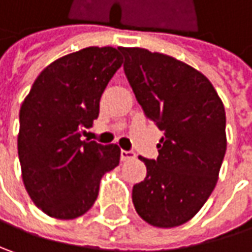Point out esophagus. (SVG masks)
I'll list each match as a JSON object with an SVG mask.
<instances>
[{
  "label": "esophagus",
  "instance_id": "1",
  "mask_svg": "<svg viewBox=\"0 0 252 252\" xmlns=\"http://www.w3.org/2000/svg\"><path fill=\"white\" fill-rule=\"evenodd\" d=\"M135 157V153L131 151V150H121V160L126 161V160H131Z\"/></svg>",
  "mask_w": 252,
  "mask_h": 252
}]
</instances>
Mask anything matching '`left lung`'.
Wrapping results in <instances>:
<instances>
[{
	"label": "left lung",
	"instance_id": "obj_1",
	"mask_svg": "<svg viewBox=\"0 0 252 252\" xmlns=\"http://www.w3.org/2000/svg\"><path fill=\"white\" fill-rule=\"evenodd\" d=\"M120 50L144 115L163 131L158 157H138L147 176L132 188L134 208L150 225L179 226L199 212L217 185L226 151L223 103L189 64L140 47Z\"/></svg>",
	"mask_w": 252,
	"mask_h": 252
}]
</instances>
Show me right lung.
Segmentation results:
<instances>
[{
  "label": "right lung",
  "mask_w": 252,
  "mask_h": 252,
  "mask_svg": "<svg viewBox=\"0 0 252 252\" xmlns=\"http://www.w3.org/2000/svg\"><path fill=\"white\" fill-rule=\"evenodd\" d=\"M121 50L86 47L50 63L20 109L18 158L32 200L46 215L75 219L98 197L101 177L120 164L117 144L82 140L99 115Z\"/></svg>",
  "instance_id": "right-lung-1"
}]
</instances>
